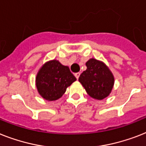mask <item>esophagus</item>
I'll list each match as a JSON object with an SVG mask.
<instances>
[{"label": "esophagus", "instance_id": "obj_1", "mask_svg": "<svg viewBox=\"0 0 146 146\" xmlns=\"http://www.w3.org/2000/svg\"><path fill=\"white\" fill-rule=\"evenodd\" d=\"M79 76H80V73H75V76H76V78L77 79H79Z\"/></svg>", "mask_w": 146, "mask_h": 146}]
</instances>
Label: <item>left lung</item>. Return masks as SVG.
Here are the masks:
<instances>
[{"label": "left lung", "mask_w": 146, "mask_h": 146, "mask_svg": "<svg viewBox=\"0 0 146 146\" xmlns=\"http://www.w3.org/2000/svg\"><path fill=\"white\" fill-rule=\"evenodd\" d=\"M85 65L87 69L79 76V82L94 99L100 100L106 98L114 85L113 74L104 62L97 59H89Z\"/></svg>", "instance_id": "left-lung-1"}]
</instances>
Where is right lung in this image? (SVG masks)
Instances as JSON below:
<instances>
[{"instance_id": "1", "label": "right lung", "mask_w": 146, "mask_h": 146, "mask_svg": "<svg viewBox=\"0 0 146 146\" xmlns=\"http://www.w3.org/2000/svg\"><path fill=\"white\" fill-rule=\"evenodd\" d=\"M76 80L69 67L57 60H52L45 63L38 71L36 86L42 98L52 101L61 98L67 88Z\"/></svg>"}]
</instances>
